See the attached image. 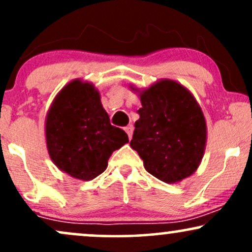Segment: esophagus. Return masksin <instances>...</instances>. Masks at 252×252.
Instances as JSON below:
<instances>
[{
	"instance_id": "obj_1",
	"label": "esophagus",
	"mask_w": 252,
	"mask_h": 252,
	"mask_svg": "<svg viewBox=\"0 0 252 252\" xmlns=\"http://www.w3.org/2000/svg\"><path fill=\"white\" fill-rule=\"evenodd\" d=\"M124 130H126V132L128 134V137L131 138L132 131H134V126H132V124H129V126H126V128H124Z\"/></svg>"
}]
</instances>
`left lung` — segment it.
Wrapping results in <instances>:
<instances>
[{
  "label": "left lung",
  "instance_id": "left-lung-1",
  "mask_svg": "<svg viewBox=\"0 0 252 252\" xmlns=\"http://www.w3.org/2000/svg\"><path fill=\"white\" fill-rule=\"evenodd\" d=\"M129 88L142 104L130 147L144 168L166 184L189 178L198 169L207 141L206 120L194 96L172 79H160L142 90Z\"/></svg>",
  "mask_w": 252,
  "mask_h": 252
}]
</instances>
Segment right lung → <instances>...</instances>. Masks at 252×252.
<instances>
[{
	"label": "right lung",
	"instance_id": "right-lung-1",
	"mask_svg": "<svg viewBox=\"0 0 252 252\" xmlns=\"http://www.w3.org/2000/svg\"><path fill=\"white\" fill-rule=\"evenodd\" d=\"M51 160L62 172L89 181L102 174L116 149L129 142L122 129L110 124L99 91L74 79L60 90L45 121Z\"/></svg>",
	"mask_w": 252,
	"mask_h": 252
}]
</instances>
